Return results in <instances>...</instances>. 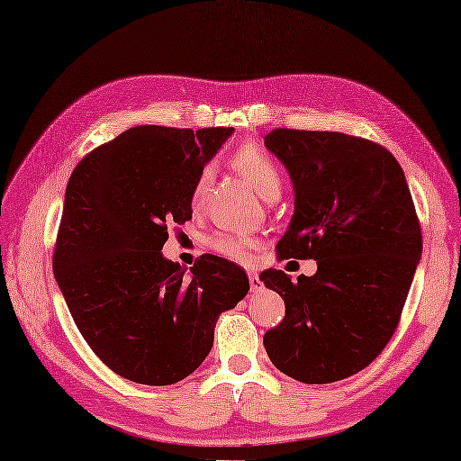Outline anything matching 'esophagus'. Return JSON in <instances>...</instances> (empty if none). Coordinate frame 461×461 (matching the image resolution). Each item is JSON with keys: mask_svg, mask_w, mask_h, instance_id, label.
<instances>
[{"mask_svg": "<svg viewBox=\"0 0 461 461\" xmlns=\"http://www.w3.org/2000/svg\"><path fill=\"white\" fill-rule=\"evenodd\" d=\"M247 276H249V285H251L253 292H258L263 288V282H261V278H258L257 270H247Z\"/></svg>", "mask_w": 461, "mask_h": 461, "instance_id": "34e87169", "label": "esophagus"}]
</instances>
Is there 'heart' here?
<instances>
[{
    "label": "heart",
    "mask_w": 461,
    "mask_h": 461,
    "mask_svg": "<svg viewBox=\"0 0 461 461\" xmlns=\"http://www.w3.org/2000/svg\"><path fill=\"white\" fill-rule=\"evenodd\" d=\"M231 165L245 176L247 183H249L263 198L270 200V198L280 194V188H282L280 169L275 163V159L270 158L261 146H257V144L241 146L238 151L233 153ZM212 176H214L212 167L200 169V173L196 175V179L193 183V191H191L193 204L204 203L208 186L212 183ZM208 245L212 251L230 258V261L245 263V261H249L251 249L255 247V240L251 238V235H247L243 231H218L212 235Z\"/></svg>",
    "instance_id": "1"
}]
</instances>
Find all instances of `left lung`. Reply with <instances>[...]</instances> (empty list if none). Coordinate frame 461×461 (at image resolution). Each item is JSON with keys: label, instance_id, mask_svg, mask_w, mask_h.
I'll return each instance as SVG.
<instances>
[{"label": "left lung", "instance_id": "1", "mask_svg": "<svg viewBox=\"0 0 461 461\" xmlns=\"http://www.w3.org/2000/svg\"><path fill=\"white\" fill-rule=\"evenodd\" d=\"M265 146L294 185V216L280 258H313L298 282L276 268L258 276L286 315L263 343L270 362L303 384L364 370L393 337L422 251L405 173L375 141L343 132L276 128Z\"/></svg>", "mask_w": 461, "mask_h": 461}]
</instances>
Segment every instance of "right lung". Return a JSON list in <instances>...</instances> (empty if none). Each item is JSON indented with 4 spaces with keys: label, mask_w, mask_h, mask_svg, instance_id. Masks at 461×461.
Masks as SVG:
<instances>
[{
    "label": "right lung",
    "mask_w": 461,
    "mask_h": 461,
    "mask_svg": "<svg viewBox=\"0 0 461 461\" xmlns=\"http://www.w3.org/2000/svg\"><path fill=\"white\" fill-rule=\"evenodd\" d=\"M233 128L134 126L81 159L66 186L54 276L91 350L130 382L169 385L204 362L221 312L249 292L216 255L186 268L161 249L193 218V183Z\"/></svg>",
    "instance_id": "add662e5"
}]
</instances>
